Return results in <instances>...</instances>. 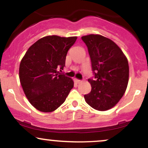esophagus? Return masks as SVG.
<instances>
[{"label":"esophagus","instance_id":"esophagus-1","mask_svg":"<svg viewBox=\"0 0 148 148\" xmlns=\"http://www.w3.org/2000/svg\"><path fill=\"white\" fill-rule=\"evenodd\" d=\"M74 81H75L76 84H80V83H81V80H79V79H74Z\"/></svg>","mask_w":148,"mask_h":148}]
</instances>
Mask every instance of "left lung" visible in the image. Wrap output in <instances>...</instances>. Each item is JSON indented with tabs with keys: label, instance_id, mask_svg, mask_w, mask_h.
Wrapping results in <instances>:
<instances>
[{
	"label": "left lung",
	"instance_id": "1",
	"mask_svg": "<svg viewBox=\"0 0 148 148\" xmlns=\"http://www.w3.org/2000/svg\"><path fill=\"white\" fill-rule=\"evenodd\" d=\"M87 46L95 79H88L91 92L85 95L86 103L104 111L119 102L129 81V64L121 49L110 39L97 34L81 37Z\"/></svg>",
	"mask_w": 148,
	"mask_h": 148
}]
</instances>
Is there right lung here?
<instances>
[{"label":"right lung","instance_id":"right-lung-1","mask_svg":"<svg viewBox=\"0 0 148 148\" xmlns=\"http://www.w3.org/2000/svg\"><path fill=\"white\" fill-rule=\"evenodd\" d=\"M77 37L49 35L30 46L19 65V79L33 106L50 113L60 106L74 87L71 78L61 74L66 56ZM61 71V70H60Z\"/></svg>","mask_w":148,"mask_h":148}]
</instances>
